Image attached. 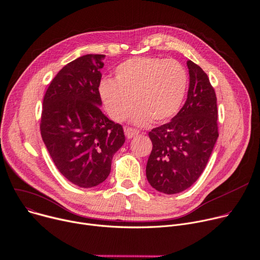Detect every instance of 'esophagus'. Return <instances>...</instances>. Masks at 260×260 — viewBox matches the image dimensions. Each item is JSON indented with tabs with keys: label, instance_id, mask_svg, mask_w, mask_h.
I'll use <instances>...</instances> for the list:
<instances>
[{
	"label": "esophagus",
	"instance_id": "34e87169",
	"mask_svg": "<svg viewBox=\"0 0 260 260\" xmlns=\"http://www.w3.org/2000/svg\"><path fill=\"white\" fill-rule=\"evenodd\" d=\"M124 133H125V136H126L127 139H132V138H134L135 136L139 134V131H137L135 128H131V127H126L124 129Z\"/></svg>",
	"mask_w": 260,
	"mask_h": 260
}]
</instances>
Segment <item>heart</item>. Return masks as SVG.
I'll return each instance as SVG.
<instances>
[{
	"label": "heart",
	"instance_id": "b5f03b06",
	"mask_svg": "<svg viewBox=\"0 0 260 260\" xmlns=\"http://www.w3.org/2000/svg\"><path fill=\"white\" fill-rule=\"evenodd\" d=\"M188 76L177 60L160 57H134L120 63L114 80L99 85V96L115 121H124L134 108L132 121L146 125L151 120L163 123L180 110L186 95Z\"/></svg>",
	"mask_w": 260,
	"mask_h": 260
}]
</instances>
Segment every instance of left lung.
I'll return each instance as SVG.
<instances>
[{"instance_id":"obj_1","label":"left lung","mask_w":260,"mask_h":260,"mask_svg":"<svg viewBox=\"0 0 260 260\" xmlns=\"http://www.w3.org/2000/svg\"><path fill=\"white\" fill-rule=\"evenodd\" d=\"M189 89L180 112L149 132L152 150L146 165L148 183L157 191L175 194L202 175L218 138L214 89L202 68L187 61Z\"/></svg>"}]
</instances>
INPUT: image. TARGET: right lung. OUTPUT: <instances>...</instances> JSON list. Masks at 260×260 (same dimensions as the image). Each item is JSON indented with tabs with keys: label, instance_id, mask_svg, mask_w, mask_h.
<instances>
[{
	"label": "right lung",
	"instance_id": "obj_1",
	"mask_svg": "<svg viewBox=\"0 0 260 260\" xmlns=\"http://www.w3.org/2000/svg\"><path fill=\"white\" fill-rule=\"evenodd\" d=\"M106 55L86 54L66 64L45 94L43 141L60 174L82 188L106 181L125 137L100 110V70Z\"/></svg>",
	"mask_w": 260,
	"mask_h": 260
}]
</instances>
